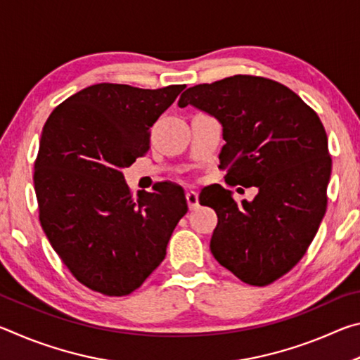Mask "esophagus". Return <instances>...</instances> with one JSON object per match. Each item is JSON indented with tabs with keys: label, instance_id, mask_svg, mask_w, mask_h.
<instances>
[{
	"label": "esophagus",
	"instance_id": "obj_1",
	"mask_svg": "<svg viewBox=\"0 0 360 360\" xmlns=\"http://www.w3.org/2000/svg\"><path fill=\"white\" fill-rule=\"evenodd\" d=\"M186 200H187V205L191 210H195L198 206V193L195 191H187L186 192Z\"/></svg>",
	"mask_w": 360,
	"mask_h": 360
}]
</instances>
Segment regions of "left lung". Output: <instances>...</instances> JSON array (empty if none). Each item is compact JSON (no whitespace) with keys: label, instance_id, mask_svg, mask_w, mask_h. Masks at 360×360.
Listing matches in <instances>:
<instances>
[{"label":"left lung","instance_id":"8db88e82","mask_svg":"<svg viewBox=\"0 0 360 360\" xmlns=\"http://www.w3.org/2000/svg\"><path fill=\"white\" fill-rule=\"evenodd\" d=\"M178 105L221 122L225 181L259 188L241 203L221 186L200 193L217 214L212 255L243 283L276 281L303 257L326 214L332 158L321 119L285 85L246 75L195 85Z\"/></svg>","mask_w":360,"mask_h":360}]
</instances>
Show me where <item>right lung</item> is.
Here are the masks:
<instances>
[{
	"label": "right lung",
	"instance_id": "obj_1",
	"mask_svg": "<svg viewBox=\"0 0 360 360\" xmlns=\"http://www.w3.org/2000/svg\"><path fill=\"white\" fill-rule=\"evenodd\" d=\"M184 87L95 84L66 98L44 124L33 176L39 222L89 289L129 295L165 259L187 212L184 191L160 182L155 192L133 197L122 169L149 150V129Z\"/></svg>",
	"mask_w": 360,
	"mask_h": 360
}]
</instances>
